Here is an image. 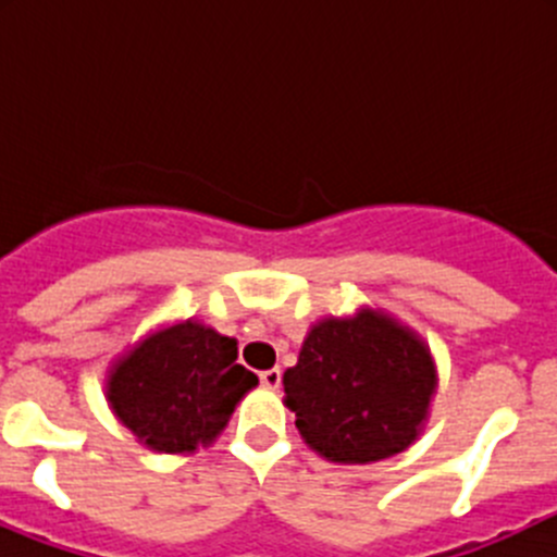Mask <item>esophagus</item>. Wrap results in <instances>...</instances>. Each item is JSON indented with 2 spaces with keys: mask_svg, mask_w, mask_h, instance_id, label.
Instances as JSON below:
<instances>
[{
  "mask_svg": "<svg viewBox=\"0 0 557 557\" xmlns=\"http://www.w3.org/2000/svg\"><path fill=\"white\" fill-rule=\"evenodd\" d=\"M280 383H283V372H280L277 367L267 369V372H261V385L269 387V391H277Z\"/></svg>",
  "mask_w": 557,
  "mask_h": 557,
  "instance_id": "34e87169",
  "label": "esophagus"
}]
</instances>
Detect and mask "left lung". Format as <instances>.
<instances>
[{
	"instance_id": "8db88e82",
	"label": "left lung",
	"mask_w": 557,
	"mask_h": 557,
	"mask_svg": "<svg viewBox=\"0 0 557 557\" xmlns=\"http://www.w3.org/2000/svg\"><path fill=\"white\" fill-rule=\"evenodd\" d=\"M283 385L285 407L314 453L334 463H372L418 440L436 367L409 325L367 307L318 320Z\"/></svg>"
}]
</instances>
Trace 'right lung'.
Listing matches in <instances>:
<instances>
[{
	"label": "right lung",
	"instance_id": "obj_1",
	"mask_svg": "<svg viewBox=\"0 0 557 557\" xmlns=\"http://www.w3.org/2000/svg\"><path fill=\"white\" fill-rule=\"evenodd\" d=\"M256 385V374L237 363V339L183 320L117 358L104 393L139 445L174 455L210 445Z\"/></svg>",
	"mask_w": 557,
	"mask_h": 557
}]
</instances>
